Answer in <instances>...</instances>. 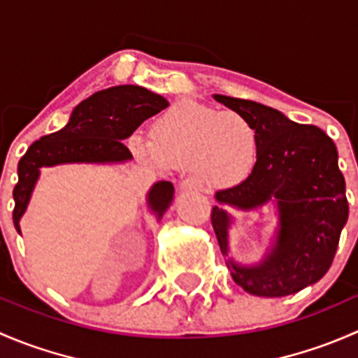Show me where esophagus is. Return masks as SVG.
<instances>
[{
  "mask_svg": "<svg viewBox=\"0 0 358 358\" xmlns=\"http://www.w3.org/2000/svg\"><path fill=\"white\" fill-rule=\"evenodd\" d=\"M180 190H202V187L199 180L194 178V176H189V178L180 182Z\"/></svg>",
  "mask_w": 358,
  "mask_h": 358,
  "instance_id": "obj_1",
  "label": "esophagus"
}]
</instances>
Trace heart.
Wrapping results in <instances>:
<instances>
[{"instance_id": "heart-1", "label": "heart", "mask_w": 358, "mask_h": 358, "mask_svg": "<svg viewBox=\"0 0 358 358\" xmlns=\"http://www.w3.org/2000/svg\"><path fill=\"white\" fill-rule=\"evenodd\" d=\"M129 149L159 169L194 166L209 187H232L244 182L255 169L259 135L239 112L182 100L159 115L152 136L133 135Z\"/></svg>"}]
</instances>
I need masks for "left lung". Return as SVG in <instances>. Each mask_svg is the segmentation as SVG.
<instances>
[{"instance_id":"1","label":"left lung","mask_w":358,"mask_h":358,"mask_svg":"<svg viewBox=\"0 0 358 358\" xmlns=\"http://www.w3.org/2000/svg\"><path fill=\"white\" fill-rule=\"evenodd\" d=\"M216 102L246 115L259 135L255 169L239 185L216 192L220 204L255 209L275 201L279 230L259 265L227 262L232 279L249 294L279 298L312 286L333 265L348 220L345 178L333 140L313 124H298L282 112L251 100L215 95ZM211 223L223 255L232 218L215 206Z\"/></svg>"}]
</instances>
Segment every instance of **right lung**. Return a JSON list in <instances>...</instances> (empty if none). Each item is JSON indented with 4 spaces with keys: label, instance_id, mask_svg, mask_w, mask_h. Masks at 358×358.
<instances>
[{
    "label": "right lung",
    "instance_id": "1",
    "mask_svg": "<svg viewBox=\"0 0 358 358\" xmlns=\"http://www.w3.org/2000/svg\"><path fill=\"white\" fill-rule=\"evenodd\" d=\"M164 96L135 85L112 86L93 93L72 110L60 131L45 135L32 143L19 161V182L13 189V225L20 234V218L39 178V168L66 162H124L131 152L122 143L145 119L166 109ZM171 182H157L147 202L161 218L173 201Z\"/></svg>",
    "mask_w": 358,
    "mask_h": 358
}]
</instances>
